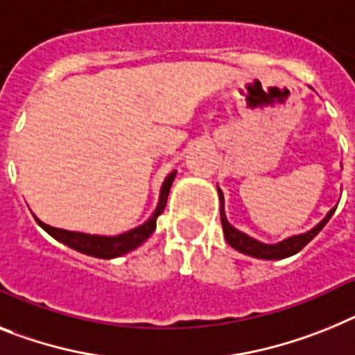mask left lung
<instances>
[{
  "label": "left lung",
  "mask_w": 355,
  "mask_h": 355,
  "mask_svg": "<svg viewBox=\"0 0 355 355\" xmlns=\"http://www.w3.org/2000/svg\"><path fill=\"white\" fill-rule=\"evenodd\" d=\"M218 198H220V220H222V229H223V236H225V242L229 245L236 249L238 252H242V254L252 256V258H258V260H284V258H288V256L296 254L306 245V243L311 242L312 238L315 234L320 233L321 229L327 225V222L330 220V216L334 214L336 207L329 211V213L324 214V218L321 220L320 223H315L314 227L305 231V233L300 234H293V236L284 238L282 242L276 243H265L260 242V240H256V238L249 236L243 231L236 229L234 225H231L225 216V209H223V193L222 189L218 187Z\"/></svg>",
  "instance_id": "obj_1"
}]
</instances>
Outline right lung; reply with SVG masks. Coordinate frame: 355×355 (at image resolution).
Listing matches in <instances>:
<instances>
[{"label":"right lung","mask_w":355,"mask_h":355,"mask_svg":"<svg viewBox=\"0 0 355 355\" xmlns=\"http://www.w3.org/2000/svg\"><path fill=\"white\" fill-rule=\"evenodd\" d=\"M175 177H177V169H173L168 177L164 178L162 186H160L159 202H157V207H155L150 218L146 220L144 223H141V225H137V227L130 229V231H124L121 234L106 236V234H90L83 233V231H68V229L52 227L49 223L41 222L35 214L34 218L35 222L40 223V227L44 229L50 236L55 238L58 242L64 243L70 249H73V251L94 256V258H101V260H112V258H119V256L135 251L137 247H141L153 234L155 227H157V218L162 214L164 207H166L169 189H171Z\"/></svg>","instance_id":"obj_1"}]
</instances>
